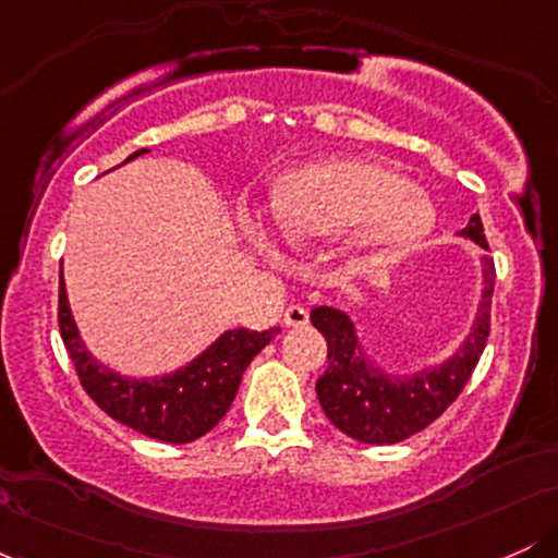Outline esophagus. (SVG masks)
<instances>
[{"label":"esophagus","mask_w":558,"mask_h":558,"mask_svg":"<svg viewBox=\"0 0 558 558\" xmlns=\"http://www.w3.org/2000/svg\"><path fill=\"white\" fill-rule=\"evenodd\" d=\"M283 323L288 325V328H306V325H310V312H306L304 306L291 304V306H288V310H286Z\"/></svg>","instance_id":"obj_1"}]
</instances>
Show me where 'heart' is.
Returning <instances> with one entry per match:
<instances>
[{
	"instance_id": "obj_1",
	"label": "heart",
	"mask_w": 558,
	"mask_h": 558,
	"mask_svg": "<svg viewBox=\"0 0 558 558\" xmlns=\"http://www.w3.org/2000/svg\"><path fill=\"white\" fill-rule=\"evenodd\" d=\"M270 209L291 239L343 235L345 259L360 267L407 254L438 217L425 191L375 157H325L288 170L272 185Z\"/></svg>"
}]
</instances>
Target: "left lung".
<instances>
[{"label":"left lung","mask_w":558,"mask_h":558,"mask_svg":"<svg viewBox=\"0 0 558 558\" xmlns=\"http://www.w3.org/2000/svg\"><path fill=\"white\" fill-rule=\"evenodd\" d=\"M457 235L475 241L483 248V293L470 332L444 362L412 373H390L369 356L360 341L356 323L345 312L336 306L312 310V325L328 341V369L317 380V399L332 425L360 444H399L409 435L425 430L462 393L488 343L496 267L488 257L490 248L480 215H472Z\"/></svg>","instance_id":"left-lung-1"}]
</instances>
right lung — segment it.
I'll return each mask as SVG.
<instances>
[{"label":"right lung","mask_w":558,"mask_h":558,"mask_svg":"<svg viewBox=\"0 0 558 558\" xmlns=\"http://www.w3.org/2000/svg\"><path fill=\"white\" fill-rule=\"evenodd\" d=\"M141 155H146V149L133 151L125 162ZM57 317L81 386L96 401V407L105 409L112 420L165 444H191L213 430L233 403L243 369L280 332V328L262 332L248 328L226 330L202 354L172 373L128 377L96 360L83 343L62 272Z\"/></svg>","instance_id":"add662e5"}]
</instances>
